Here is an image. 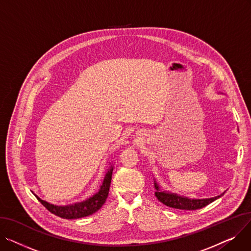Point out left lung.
Listing matches in <instances>:
<instances>
[{
	"instance_id": "left-lung-1",
	"label": "left lung",
	"mask_w": 251,
	"mask_h": 251,
	"mask_svg": "<svg viewBox=\"0 0 251 251\" xmlns=\"http://www.w3.org/2000/svg\"><path fill=\"white\" fill-rule=\"evenodd\" d=\"M154 188L155 192L154 195L157 199V201H160L162 203L169 207H173V208H178V209H187V210H195L201 207H204L205 205L209 204L210 202L215 201L218 200L219 197H221L223 194L218 195L216 197H212V199H205V200H190L188 197H183L180 196L176 193H171V192H166L162 191L159 184H157L154 181Z\"/></svg>"
}]
</instances>
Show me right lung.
I'll return each mask as SVG.
<instances>
[{
  "instance_id": "right-lung-1",
  "label": "right lung",
  "mask_w": 251,
  "mask_h": 251,
  "mask_svg": "<svg viewBox=\"0 0 251 251\" xmlns=\"http://www.w3.org/2000/svg\"><path fill=\"white\" fill-rule=\"evenodd\" d=\"M112 174H113V167L111 166L110 170L108 171L107 174H105L103 178L102 184L99 192H97L95 195H92L88 200L82 202H77L69 205H55L41 200L35 194L34 195L36 196L38 201H41V203L49 210V212L60 218L72 220V219L87 217L98 212V210L102 206V204L105 202V201H107L109 190H110V185H111Z\"/></svg>"
}]
</instances>
